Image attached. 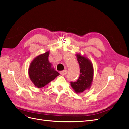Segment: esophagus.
<instances>
[{"label": "esophagus", "instance_id": "1", "mask_svg": "<svg viewBox=\"0 0 129 129\" xmlns=\"http://www.w3.org/2000/svg\"><path fill=\"white\" fill-rule=\"evenodd\" d=\"M67 72H68L67 70H64V71H60V74L62 75H66V74H67Z\"/></svg>", "mask_w": 129, "mask_h": 129}]
</instances>
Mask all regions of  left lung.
Here are the masks:
<instances>
[{"mask_svg":"<svg viewBox=\"0 0 129 129\" xmlns=\"http://www.w3.org/2000/svg\"><path fill=\"white\" fill-rule=\"evenodd\" d=\"M80 68V76L76 81L71 82V86L77 93L82 92L90 88L93 79V70L91 63L88 58L77 55Z\"/></svg>","mask_w":129,"mask_h":129,"instance_id":"left-lung-1","label":"left lung"}]
</instances>
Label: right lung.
Instances as JSON below:
<instances>
[{
	"label": "right lung",
	"instance_id": "1",
	"mask_svg": "<svg viewBox=\"0 0 129 129\" xmlns=\"http://www.w3.org/2000/svg\"><path fill=\"white\" fill-rule=\"evenodd\" d=\"M49 52L41 54L30 64L28 74L30 80L38 88H42L60 74L52 67L48 61Z\"/></svg>",
	"mask_w": 129,
	"mask_h": 129
}]
</instances>
